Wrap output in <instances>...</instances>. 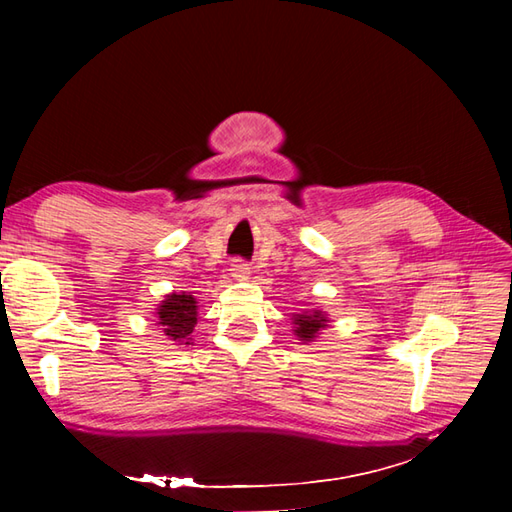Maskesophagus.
Masks as SVG:
<instances>
[{
    "label": "esophagus",
    "mask_w": 512,
    "mask_h": 512,
    "mask_svg": "<svg viewBox=\"0 0 512 512\" xmlns=\"http://www.w3.org/2000/svg\"><path fill=\"white\" fill-rule=\"evenodd\" d=\"M230 271L235 277H245L247 273H250V265H247V262L241 258H235L230 262Z\"/></svg>",
    "instance_id": "esophagus-1"
}]
</instances>
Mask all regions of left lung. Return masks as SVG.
Returning <instances> with one entry per match:
<instances>
[{"mask_svg":"<svg viewBox=\"0 0 512 512\" xmlns=\"http://www.w3.org/2000/svg\"><path fill=\"white\" fill-rule=\"evenodd\" d=\"M294 324H297L294 333H297L303 339V342H312L316 333L327 327V318H324L320 312H314L309 316L307 314H297V318H294Z\"/></svg>","mask_w":512,"mask_h":512,"instance_id":"1","label":"left lung"}]
</instances>
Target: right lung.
I'll list each match as a JSON object with an SVG mask.
<instances>
[{"label": "right lung", "mask_w": 512, "mask_h": 512, "mask_svg": "<svg viewBox=\"0 0 512 512\" xmlns=\"http://www.w3.org/2000/svg\"><path fill=\"white\" fill-rule=\"evenodd\" d=\"M164 333L179 344L192 342V331L196 324V299L192 294H168L158 309Z\"/></svg>", "instance_id": "right-lung-1"}]
</instances>
